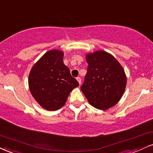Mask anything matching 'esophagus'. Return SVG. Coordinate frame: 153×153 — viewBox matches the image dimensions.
<instances>
[{
    "label": "esophagus",
    "mask_w": 153,
    "mask_h": 153,
    "mask_svg": "<svg viewBox=\"0 0 153 153\" xmlns=\"http://www.w3.org/2000/svg\"><path fill=\"white\" fill-rule=\"evenodd\" d=\"M76 80H77V82H79V84H81V83H82V79H81L80 77H77V78H76Z\"/></svg>",
    "instance_id": "1"
}]
</instances>
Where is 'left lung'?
Segmentation results:
<instances>
[{"instance_id":"left-lung-1","label":"left lung","mask_w":153,"mask_h":153,"mask_svg":"<svg viewBox=\"0 0 153 153\" xmlns=\"http://www.w3.org/2000/svg\"><path fill=\"white\" fill-rule=\"evenodd\" d=\"M87 73L81 87L88 102L106 110L120 101L125 92L127 76L121 64L108 52L97 51L86 55Z\"/></svg>"}]
</instances>
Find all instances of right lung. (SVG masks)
Here are the masks:
<instances>
[{
  "label": "right lung",
  "instance_id": "1",
  "mask_svg": "<svg viewBox=\"0 0 153 153\" xmlns=\"http://www.w3.org/2000/svg\"><path fill=\"white\" fill-rule=\"evenodd\" d=\"M64 52L50 50L34 64L28 76V87L33 97L41 107L55 111L65 105L78 82L71 76L63 62Z\"/></svg>",
  "mask_w": 153,
  "mask_h": 153
}]
</instances>
